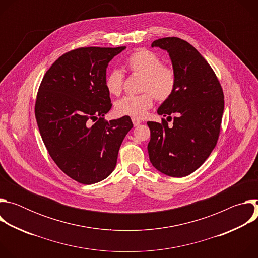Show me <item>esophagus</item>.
Wrapping results in <instances>:
<instances>
[{"mask_svg": "<svg viewBox=\"0 0 258 258\" xmlns=\"http://www.w3.org/2000/svg\"><path fill=\"white\" fill-rule=\"evenodd\" d=\"M132 121H133V124H134V126H138L139 124H141V120L140 119H138V118H132Z\"/></svg>", "mask_w": 258, "mask_h": 258, "instance_id": "34e87169", "label": "esophagus"}]
</instances>
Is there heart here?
I'll list each match as a JSON object with an SVG mask.
<instances>
[{
  "label": "heart",
  "instance_id": "b5f03b06",
  "mask_svg": "<svg viewBox=\"0 0 258 258\" xmlns=\"http://www.w3.org/2000/svg\"><path fill=\"white\" fill-rule=\"evenodd\" d=\"M132 73L143 77L137 96H125L115 103V112L119 116L143 118L153 106L154 98L159 101L169 99L176 87V75L172 67L163 65L162 60L155 53L139 49L132 53L125 61ZM123 73L112 70L106 77L105 86L109 94L118 96L122 91Z\"/></svg>",
  "mask_w": 258,
  "mask_h": 258
}]
</instances>
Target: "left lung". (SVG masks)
Instances as JSON below:
<instances>
[{
    "label": "left lung",
    "instance_id": "obj_1",
    "mask_svg": "<svg viewBox=\"0 0 258 258\" xmlns=\"http://www.w3.org/2000/svg\"><path fill=\"white\" fill-rule=\"evenodd\" d=\"M151 47L166 51L176 75L172 96L157 110L162 116L173 115L172 126L148 121V153L160 172L182 177L191 174L208 158L216 145L224 113V92L214 71L201 54L178 38L154 41Z\"/></svg>",
    "mask_w": 258,
    "mask_h": 258
}]
</instances>
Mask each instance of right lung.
<instances>
[{
  "instance_id": "obj_1",
  "label": "right lung",
  "mask_w": 258,
  "mask_h": 258,
  "mask_svg": "<svg viewBox=\"0 0 258 258\" xmlns=\"http://www.w3.org/2000/svg\"><path fill=\"white\" fill-rule=\"evenodd\" d=\"M124 49L88 47L65 53L48 69L36 96L35 118L50 156L85 185L114 170L121 143L133 127L130 116L104 119L112 106L106 69Z\"/></svg>"
}]
</instances>
